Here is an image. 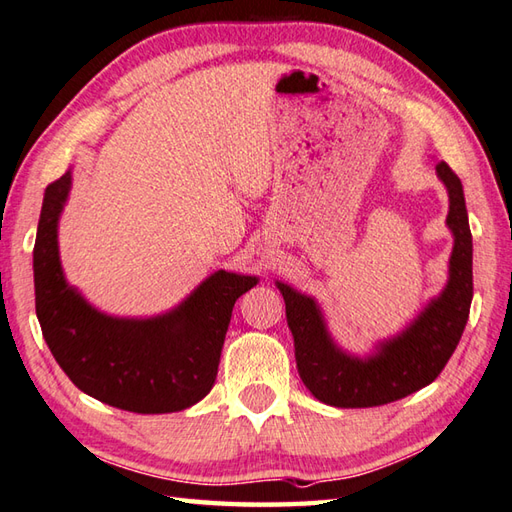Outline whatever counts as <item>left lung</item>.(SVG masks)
<instances>
[{
	"label": "left lung",
	"mask_w": 512,
	"mask_h": 512,
	"mask_svg": "<svg viewBox=\"0 0 512 512\" xmlns=\"http://www.w3.org/2000/svg\"><path fill=\"white\" fill-rule=\"evenodd\" d=\"M437 177L448 190L446 224L455 239L448 282L402 333L377 342L373 353L359 357L339 348L315 299L277 282L295 339L299 377L319 402L337 408L397 402L435 382L455 353L473 302V235L459 177L446 162L437 164Z\"/></svg>",
	"instance_id": "1"
}]
</instances>
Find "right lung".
Listing matches in <instances>:
<instances>
[{"label":"right lung","instance_id":"add662e5","mask_svg":"<svg viewBox=\"0 0 512 512\" xmlns=\"http://www.w3.org/2000/svg\"><path fill=\"white\" fill-rule=\"evenodd\" d=\"M73 170L46 186L33 250L35 310L50 353L82 393L130 413H177L215 384L219 355L253 275L217 270L182 304L155 317H113L90 306L64 277L59 217Z\"/></svg>","mask_w":512,"mask_h":512}]
</instances>
